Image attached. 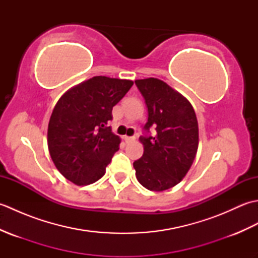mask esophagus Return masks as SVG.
<instances>
[{
    "label": "esophagus",
    "instance_id": "esophagus-1",
    "mask_svg": "<svg viewBox=\"0 0 258 258\" xmlns=\"http://www.w3.org/2000/svg\"><path fill=\"white\" fill-rule=\"evenodd\" d=\"M135 140V136H124V141L126 143H130V142H133Z\"/></svg>",
    "mask_w": 258,
    "mask_h": 258
}]
</instances>
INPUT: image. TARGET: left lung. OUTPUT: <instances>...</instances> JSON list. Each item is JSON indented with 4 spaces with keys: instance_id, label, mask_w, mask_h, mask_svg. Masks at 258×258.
<instances>
[{
    "instance_id": "8db88e82",
    "label": "left lung",
    "mask_w": 258,
    "mask_h": 258,
    "mask_svg": "<svg viewBox=\"0 0 258 258\" xmlns=\"http://www.w3.org/2000/svg\"><path fill=\"white\" fill-rule=\"evenodd\" d=\"M149 109L144 128L154 136H141L143 156L133 163L145 188L155 191L174 187L187 174L199 149V123L189 101L165 82L154 78L136 80Z\"/></svg>"
}]
</instances>
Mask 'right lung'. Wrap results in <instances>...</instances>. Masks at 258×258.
Segmentation results:
<instances>
[{
  "label": "right lung",
  "mask_w": 258,
  "mask_h": 258,
  "mask_svg": "<svg viewBox=\"0 0 258 258\" xmlns=\"http://www.w3.org/2000/svg\"><path fill=\"white\" fill-rule=\"evenodd\" d=\"M132 85L130 80L94 76L59 97L48 122L47 146L65 178L84 186L105 174L120 143L107 124L113 118V106Z\"/></svg>",
  "instance_id": "1"
}]
</instances>
